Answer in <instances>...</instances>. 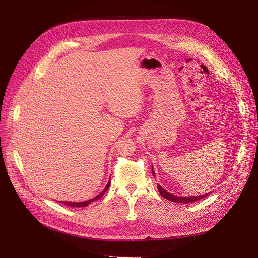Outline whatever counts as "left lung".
Instances as JSON below:
<instances>
[{
	"label": "left lung",
	"instance_id": "1",
	"mask_svg": "<svg viewBox=\"0 0 258 258\" xmlns=\"http://www.w3.org/2000/svg\"><path fill=\"white\" fill-rule=\"evenodd\" d=\"M152 172H153V176H155V172H154V168H153V167H152ZM157 189H158L159 194L161 195V196H162L163 198H166V199H168V200H170V201L177 202V204H186V202L197 201V200H200L201 198H204V197H206V196H208V195L211 194V192H209V194H205V195H200V196L181 197V196H176V195L168 192L166 189H163L159 184H157Z\"/></svg>",
	"mask_w": 258,
	"mask_h": 258
}]
</instances>
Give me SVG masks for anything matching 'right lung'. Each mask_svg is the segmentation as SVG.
Masks as SVG:
<instances>
[{
    "label": "right lung",
    "instance_id": "obj_1",
    "mask_svg": "<svg viewBox=\"0 0 258 258\" xmlns=\"http://www.w3.org/2000/svg\"><path fill=\"white\" fill-rule=\"evenodd\" d=\"M110 185H111V178H110V181L107 182V184H106V186H105V188L101 191L98 196H96L95 198H92V199H89V200H86V201H80V202H72V201H59V202H61V204H64V205H67V206H70V207H73V208H83V207H87V206H89L91 202H93V201H96V200H99L100 198H102V196L107 191V189H108V187H110Z\"/></svg>",
    "mask_w": 258,
    "mask_h": 258
}]
</instances>
